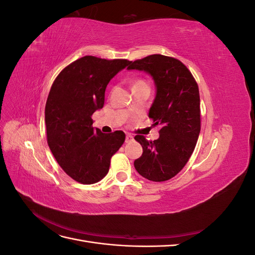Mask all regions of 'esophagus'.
Instances as JSON below:
<instances>
[{"label": "esophagus", "instance_id": "34e87169", "mask_svg": "<svg viewBox=\"0 0 255 255\" xmlns=\"http://www.w3.org/2000/svg\"><path fill=\"white\" fill-rule=\"evenodd\" d=\"M132 140H133V136L128 134V135L126 136V142H129V141H132Z\"/></svg>", "mask_w": 255, "mask_h": 255}]
</instances>
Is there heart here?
Listing matches in <instances>:
<instances>
[{
	"label": "heart",
	"instance_id": "b5f03b06",
	"mask_svg": "<svg viewBox=\"0 0 255 255\" xmlns=\"http://www.w3.org/2000/svg\"><path fill=\"white\" fill-rule=\"evenodd\" d=\"M140 86H148V85H146V83L144 81H142V80H135L133 82V88L140 87Z\"/></svg>",
	"mask_w": 255,
	"mask_h": 255
}]
</instances>
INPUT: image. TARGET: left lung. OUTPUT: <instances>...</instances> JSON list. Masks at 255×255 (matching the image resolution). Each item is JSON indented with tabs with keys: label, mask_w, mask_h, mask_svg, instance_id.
Returning <instances> with one entry per match:
<instances>
[{
	"label": "left lung",
	"mask_w": 255,
	"mask_h": 255,
	"mask_svg": "<svg viewBox=\"0 0 255 255\" xmlns=\"http://www.w3.org/2000/svg\"><path fill=\"white\" fill-rule=\"evenodd\" d=\"M128 70L151 75L156 94L149 118L161 127L154 141L135 136L142 155L135 159L134 167L149 181L170 180L187 164L201 129L198 85L182 61L160 54L132 61Z\"/></svg>",
	"instance_id": "1"
}]
</instances>
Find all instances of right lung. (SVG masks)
I'll use <instances>...</instances> for the list:
<instances>
[{"instance_id": "add662e5", "label": "right lung", "mask_w": 255, "mask_h": 255, "mask_svg": "<svg viewBox=\"0 0 255 255\" xmlns=\"http://www.w3.org/2000/svg\"><path fill=\"white\" fill-rule=\"evenodd\" d=\"M130 61L84 56L67 66L54 81L45 104L48 144L63 170L82 184L101 181L126 134H103L91 116L104 105L107 84Z\"/></svg>"}]
</instances>
